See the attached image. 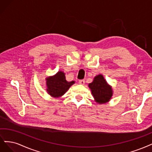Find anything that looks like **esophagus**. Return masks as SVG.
I'll return each mask as SVG.
<instances>
[{"mask_svg":"<svg viewBox=\"0 0 152 152\" xmlns=\"http://www.w3.org/2000/svg\"><path fill=\"white\" fill-rule=\"evenodd\" d=\"M85 81L84 80H80V81H79V84L82 85H85Z\"/></svg>","mask_w":152,"mask_h":152,"instance_id":"1","label":"esophagus"}]
</instances>
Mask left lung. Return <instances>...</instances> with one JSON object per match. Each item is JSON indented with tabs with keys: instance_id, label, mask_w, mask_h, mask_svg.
Returning <instances> with one entry per match:
<instances>
[{
	"instance_id": "obj_1",
	"label": "left lung",
	"mask_w": 152,
	"mask_h": 152,
	"mask_svg": "<svg viewBox=\"0 0 152 152\" xmlns=\"http://www.w3.org/2000/svg\"><path fill=\"white\" fill-rule=\"evenodd\" d=\"M88 86L95 100L100 104L109 102L113 95L112 87L108 85L102 75L96 76Z\"/></svg>"
}]
</instances>
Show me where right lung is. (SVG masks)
Segmentation results:
<instances>
[{
	"instance_id": "obj_1",
	"label": "right lung",
	"mask_w": 152,
	"mask_h": 152,
	"mask_svg": "<svg viewBox=\"0 0 152 152\" xmlns=\"http://www.w3.org/2000/svg\"><path fill=\"white\" fill-rule=\"evenodd\" d=\"M74 83V81H66L65 73L58 71L54 76L46 78L47 91L51 96L59 98L64 94Z\"/></svg>"
}]
</instances>
